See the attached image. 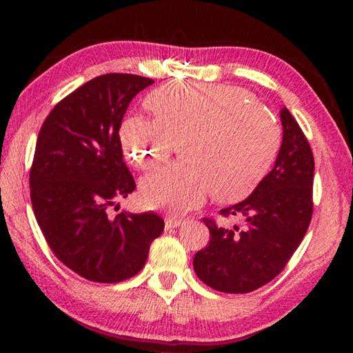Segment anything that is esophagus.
I'll list each match as a JSON object with an SVG mask.
<instances>
[{
	"instance_id": "34e87169",
	"label": "esophagus",
	"mask_w": 353,
	"mask_h": 353,
	"mask_svg": "<svg viewBox=\"0 0 353 353\" xmlns=\"http://www.w3.org/2000/svg\"><path fill=\"white\" fill-rule=\"evenodd\" d=\"M183 223V221L181 218H172V216H168L165 219V229H176V227H179Z\"/></svg>"
}]
</instances>
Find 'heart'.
Masks as SVG:
<instances>
[{"label":"heart","mask_w":353,"mask_h":353,"mask_svg":"<svg viewBox=\"0 0 353 353\" xmlns=\"http://www.w3.org/2000/svg\"><path fill=\"white\" fill-rule=\"evenodd\" d=\"M145 103L154 119L132 115L119 129L129 162L154 168L185 140L188 159L143 179L140 196L151 208L188 213L213 190L221 201L241 199L266 174L280 146L276 117L241 87L171 81Z\"/></svg>","instance_id":"b5f03b06"}]
</instances>
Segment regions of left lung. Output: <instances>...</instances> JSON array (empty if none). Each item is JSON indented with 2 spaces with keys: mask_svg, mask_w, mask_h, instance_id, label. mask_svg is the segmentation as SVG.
<instances>
[{
  "mask_svg": "<svg viewBox=\"0 0 353 353\" xmlns=\"http://www.w3.org/2000/svg\"><path fill=\"white\" fill-rule=\"evenodd\" d=\"M283 137L274 168L238 204L221 210L244 218L243 230L204 219L210 241L194 255L196 276L210 288L244 294L279 276L307 234L313 213L314 159L290 110H280Z\"/></svg>",
  "mask_w": 353,
  "mask_h": 353,
  "instance_id": "8db88e82",
  "label": "left lung"
}]
</instances>
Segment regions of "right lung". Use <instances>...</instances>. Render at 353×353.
<instances>
[{
  "mask_svg": "<svg viewBox=\"0 0 353 353\" xmlns=\"http://www.w3.org/2000/svg\"><path fill=\"white\" fill-rule=\"evenodd\" d=\"M151 83L137 74L94 77L63 98L39 132L29 174L35 219L57 259L92 282L134 277L163 232L152 212L107 216L135 190L119 128L130 101Z\"/></svg>",
  "mask_w": 353,
  "mask_h": 353,
  "instance_id": "right-lung-1",
  "label": "right lung"
}]
</instances>
